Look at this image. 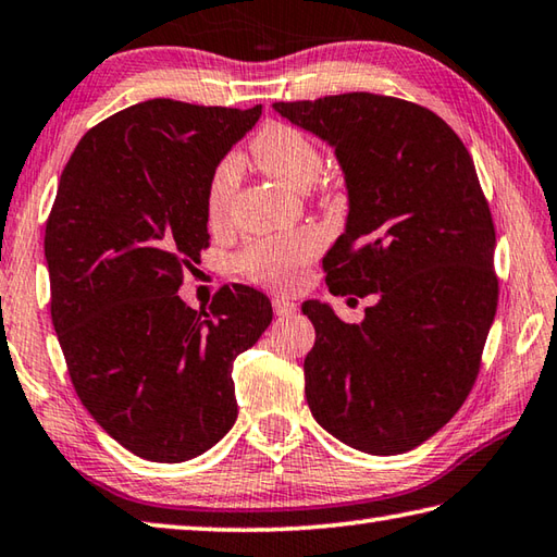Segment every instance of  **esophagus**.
Masks as SVG:
<instances>
[{"label":"esophagus","mask_w":557,"mask_h":557,"mask_svg":"<svg viewBox=\"0 0 557 557\" xmlns=\"http://www.w3.org/2000/svg\"><path fill=\"white\" fill-rule=\"evenodd\" d=\"M271 308H274V312L278 314V318H283V314H290V312H296V302H293V300H288V298H274V300H271Z\"/></svg>","instance_id":"34e87169"}]
</instances>
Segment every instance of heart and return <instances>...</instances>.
Wrapping results in <instances>:
<instances>
[{
  "label": "heart",
  "mask_w": 557,
  "mask_h": 557,
  "mask_svg": "<svg viewBox=\"0 0 557 557\" xmlns=\"http://www.w3.org/2000/svg\"><path fill=\"white\" fill-rule=\"evenodd\" d=\"M251 157L259 170L278 184L306 191L320 180L324 157L306 133L286 123H269L257 133L251 143ZM239 164L235 157L220 162L206 194V213L211 225H223L230 213V203L237 191ZM320 243L312 233L288 237H267L249 243L235 259V267L245 278L276 290L296 288L302 278V267L314 257Z\"/></svg>",
  "instance_id": "b5f03b06"
}]
</instances>
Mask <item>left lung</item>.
Returning <instances> with one entry per match:
<instances>
[{"label": "left lung", "instance_id": "obj_1", "mask_svg": "<svg viewBox=\"0 0 557 557\" xmlns=\"http://www.w3.org/2000/svg\"><path fill=\"white\" fill-rule=\"evenodd\" d=\"M274 111L332 145L344 172L349 215L322 259L330 290L377 296L359 324L302 302L310 412L363 454H405L466 403L497 312L495 225L473 157L434 111L381 94Z\"/></svg>", "mask_w": 557, "mask_h": 557}]
</instances>
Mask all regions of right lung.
I'll use <instances>...</instances> for the list:
<instances>
[{
    "mask_svg": "<svg viewBox=\"0 0 557 557\" xmlns=\"http://www.w3.org/2000/svg\"><path fill=\"white\" fill-rule=\"evenodd\" d=\"M259 115L174 99L113 113L79 140L48 215L50 318L72 385L103 432L154 463L233 429V363L274 318L243 283L208 310L176 293L211 239V174Z\"/></svg>",
    "mask_w": 557,
    "mask_h": 557,
    "instance_id": "right-lung-1",
    "label": "right lung"
}]
</instances>
